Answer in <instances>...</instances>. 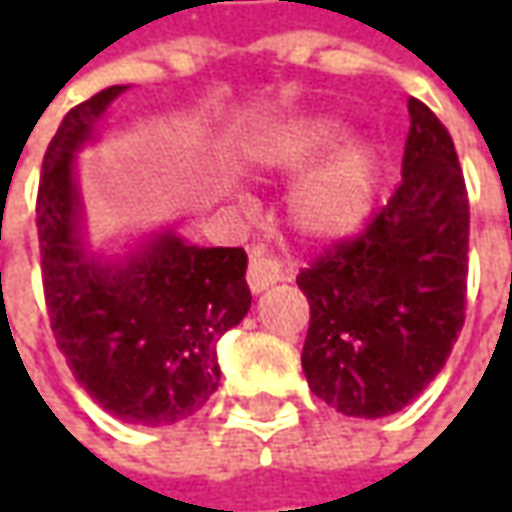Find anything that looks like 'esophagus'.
<instances>
[{"label":"esophagus","instance_id":"obj_1","mask_svg":"<svg viewBox=\"0 0 512 512\" xmlns=\"http://www.w3.org/2000/svg\"><path fill=\"white\" fill-rule=\"evenodd\" d=\"M287 276V270H282V265L273 259V256H267L262 247H253L250 250V267H247V285L253 293H262L270 285H276V282H282Z\"/></svg>","mask_w":512,"mask_h":512}]
</instances>
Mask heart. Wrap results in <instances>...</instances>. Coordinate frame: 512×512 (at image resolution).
Segmentation results:
<instances>
[{
  "label": "heart",
  "instance_id": "heart-1",
  "mask_svg": "<svg viewBox=\"0 0 512 512\" xmlns=\"http://www.w3.org/2000/svg\"><path fill=\"white\" fill-rule=\"evenodd\" d=\"M336 119L313 116L293 119L270 130L259 142L256 156L265 168L302 173L325 150L342 139ZM379 187V153L370 142L353 139L336 148L319 168L296 187L290 213L296 227L310 239H339L364 225Z\"/></svg>",
  "mask_w": 512,
  "mask_h": 512
}]
</instances>
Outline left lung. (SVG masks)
Wrapping results in <instances>:
<instances>
[{
  "label": "left lung",
  "mask_w": 512,
  "mask_h": 512,
  "mask_svg": "<svg viewBox=\"0 0 512 512\" xmlns=\"http://www.w3.org/2000/svg\"><path fill=\"white\" fill-rule=\"evenodd\" d=\"M402 185L362 233L296 276L310 305L302 367L344 416L402 410L442 370L464 325L470 202L439 116L407 102Z\"/></svg>",
  "instance_id": "1"
}]
</instances>
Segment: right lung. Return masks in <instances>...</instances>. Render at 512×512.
Listing matches in <instances>:
<instances>
[{"label":"right lung","mask_w":512,"mask_h":512,"mask_svg":"<svg viewBox=\"0 0 512 512\" xmlns=\"http://www.w3.org/2000/svg\"><path fill=\"white\" fill-rule=\"evenodd\" d=\"M125 85L68 110L42 162L36 227L56 347L110 416L165 427L193 416L219 387L216 342L250 310L242 247H196L165 233L128 262L85 253L73 153Z\"/></svg>","instance_id":"right-lung-1"}]
</instances>
